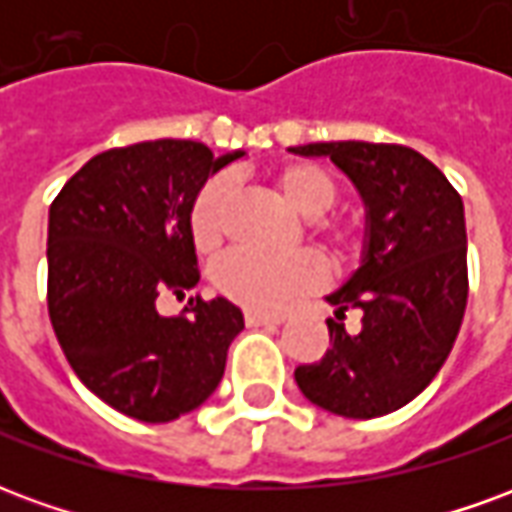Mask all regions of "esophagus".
I'll return each instance as SVG.
<instances>
[{"label": "esophagus", "instance_id": "1", "mask_svg": "<svg viewBox=\"0 0 512 512\" xmlns=\"http://www.w3.org/2000/svg\"><path fill=\"white\" fill-rule=\"evenodd\" d=\"M244 321L246 326H279L285 318L282 315H266V312H246Z\"/></svg>", "mask_w": 512, "mask_h": 512}]
</instances>
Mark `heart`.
<instances>
[{"instance_id": "1", "label": "heart", "mask_w": 512, "mask_h": 512, "mask_svg": "<svg viewBox=\"0 0 512 512\" xmlns=\"http://www.w3.org/2000/svg\"><path fill=\"white\" fill-rule=\"evenodd\" d=\"M274 189L285 197L290 208L304 219H315L312 230L321 246L334 257L345 260L356 252L359 235L351 224L321 219L337 202V183L332 175L310 161H290L274 175ZM230 180H208L191 202L189 227L194 246L200 252H213L224 241L227 230V205H230ZM323 279V266L307 252L288 257H268L257 252H230L213 266V285L238 307L249 312H277L296 293L315 288Z\"/></svg>"}]
</instances>
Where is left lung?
<instances>
[{
	"label": "left lung",
	"instance_id": "left-lung-1",
	"mask_svg": "<svg viewBox=\"0 0 512 512\" xmlns=\"http://www.w3.org/2000/svg\"><path fill=\"white\" fill-rule=\"evenodd\" d=\"M288 150L332 158L365 202L362 263L326 296L334 318L362 310V329L348 334L329 318L332 348L296 367V384L337 417H384L436 378L461 329L469 296L461 194L411 147L348 139Z\"/></svg>",
	"mask_w": 512,
	"mask_h": 512
}]
</instances>
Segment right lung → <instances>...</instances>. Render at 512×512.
Wrapping results in <instances>:
<instances>
[{
  "mask_svg": "<svg viewBox=\"0 0 512 512\" xmlns=\"http://www.w3.org/2000/svg\"><path fill=\"white\" fill-rule=\"evenodd\" d=\"M244 156L156 139L98 153L49 208V318L82 384L139 422L202 406L244 329L233 301L189 299L158 315L164 293L197 285L189 213L211 175Z\"/></svg>",
  "mask_w": 512,
  "mask_h": 512,
  "instance_id": "obj_1",
  "label": "right lung"
}]
</instances>
